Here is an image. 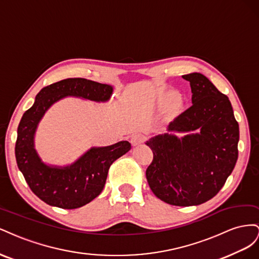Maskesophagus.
I'll list each match as a JSON object with an SVG mask.
<instances>
[{"instance_id":"esophagus-1","label":"esophagus","mask_w":259,"mask_h":259,"mask_svg":"<svg viewBox=\"0 0 259 259\" xmlns=\"http://www.w3.org/2000/svg\"><path fill=\"white\" fill-rule=\"evenodd\" d=\"M145 141V136L142 134H135L131 137V143L132 145H139Z\"/></svg>"}]
</instances>
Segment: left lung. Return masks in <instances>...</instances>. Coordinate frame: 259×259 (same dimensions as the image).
I'll return each mask as SVG.
<instances>
[{
    "instance_id": "obj_1",
    "label": "left lung",
    "mask_w": 259,
    "mask_h": 259,
    "mask_svg": "<svg viewBox=\"0 0 259 259\" xmlns=\"http://www.w3.org/2000/svg\"><path fill=\"white\" fill-rule=\"evenodd\" d=\"M192 91V106L169 123L179 139L159 135L146 142L153 160L146 179L153 193L175 206L209 201L225 186L238 160L239 123L231 103L199 72L182 76Z\"/></svg>"
}]
</instances>
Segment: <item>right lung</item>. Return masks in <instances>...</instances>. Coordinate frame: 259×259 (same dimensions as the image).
I'll return each instance as SVG.
<instances>
[{"label":"right lung","mask_w":259,"mask_h":259,"mask_svg":"<svg viewBox=\"0 0 259 259\" xmlns=\"http://www.w3.org/2000/svg\"><path fill=\"white\" fill-rule=\"evenodd\" d=\"M113 87L83 78H68L44 87L34 104L26 110L17 129L15 156L29 188L44 203L75 209L90 203L105 186L110 165L131 149L128 141L105 147H93L72 165L64 168L43 164L33 146V137L47 109L67 95L105 102Z\"/></svg>","instance_id":"1"}]
</instances>
